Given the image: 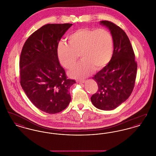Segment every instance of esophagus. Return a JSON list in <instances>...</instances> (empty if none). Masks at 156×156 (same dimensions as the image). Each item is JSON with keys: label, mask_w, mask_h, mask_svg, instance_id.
<instances>
[{"label": "esophagus", "mask_w": 156, "mask_h": 156, "mask_svg": "<svg viewBox=\"0 0 156 156\" xmlns=\"http://www.w3.org/2000/svg\"><path fill=\"white\" fill-rule=\"evenodd\" d=\"M76 82H78V83H84L85 80H77Z\"/></svg>", "instance_id": "esophagus-1"}]
</instances>
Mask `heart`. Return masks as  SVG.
Here are the masks:
<instances>
[{"label": "heart", "instance_id": "obj_1", "mask_svg": "<svg viewBox=\"0 0 156 156\" xmlns=\"http://www.w3.org/2000/svg\"><path fill=\"white\" fill-rule=\"evenodd\" d=\"M68 43H59L57 56L60 64L71 69L79 59L82 61L70 72L76 78L90 74L95 69L101 70L110 62L113 52V40L111 33L105 29L82 27L68 37Z\"/></svg>", "mask_w": 156, "mask_h": 156}]
</instances>
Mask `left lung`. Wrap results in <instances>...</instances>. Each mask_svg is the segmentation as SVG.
Returning <instances> with one entry per match:
<instances>
[{
  "label": "left lung",
  "instance_id": "obj_1",
  "mask_svg": "<svg viewBox=\"0 0 156 156\" xmlns=\"http://www.w3.org/2000/svg\"><path fill=\"white\" fill-rule=\"evenodd\" d=\"M113 40V52L108 64L95 75L98 89L90 100L98 109L111 111L130 96L134 89L137 64L133 47L126 33L113 23L102 20Z\"/></svg>",
  "mask_w": 156,
  "mask_h": 156
}]
</instances>
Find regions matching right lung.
<instances>
[{"label": "right lung", "mask_w": 156, "mask_h": 156, "mask_svg": "<svg viewBox=\"0 0 156 156\" xmlns=\"http://www.w3.org/2000/svg\"><path fill=\"white\" fill-rule=\"evenodd\" d=\"M72 25H44L27 38L20 54L23 89L36 107L50 114L65 109L71 99L69 88L75 81L67 78L57 51L59 40Z\"/></svg>", "instance_id": "add662e5"}]
</instances>
